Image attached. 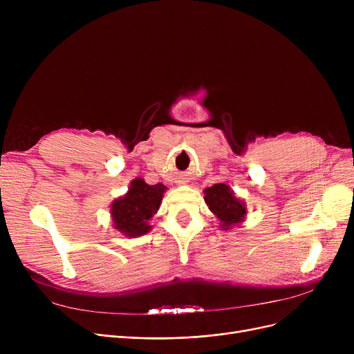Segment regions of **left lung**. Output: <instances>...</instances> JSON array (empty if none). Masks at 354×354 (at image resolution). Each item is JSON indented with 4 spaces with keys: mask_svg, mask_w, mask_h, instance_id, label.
Wrapping results in <instances>:
<instances>
[{
    "mask_svg": "<svg viewBox=\"0 0 354 354\" xmlns=\"http://www.w3.org/2000/svg\"><path fill=\"white\" fill-rule=\"evenodd\" d=\"M205 202L221 221V227L225 230L243 221L247 214L243 201L235 198L234 192L225 183H215L214 187L207 188Z\"/></svg>",
    "mask_w": 354,
    "mask_h": 354,
    "instance_id": "1",
    "label": "left lung"
}]
</instances>
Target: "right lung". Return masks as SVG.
<instances>
[{"mask_svg":"<svg viewBox=\"0 0 354 354\" xmlns=\"http://www.w3.org/2000/svg\"><path fill=\"white\" fill-rule=\"evenodd\" d=\"M166 187L163 183L147 185L136 178L130 183L129 192L111 205L115 228L127 236H139L151 230L147 221L159 209Z\"/></svg>","mask_w":354,"mask_h":354,"instance_id":"add662e5","label":"right lung"}]
</instances>
